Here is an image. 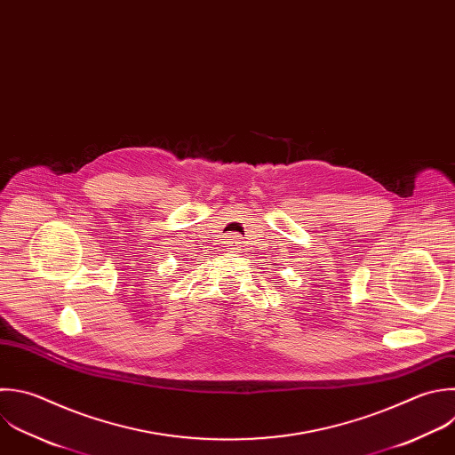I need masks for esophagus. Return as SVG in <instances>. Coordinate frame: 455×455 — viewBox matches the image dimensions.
Listing matches in <instances>:
<instances>
[{
  "mask_svg": "<svg viewBox=\"0 0 455 455\" xmlns=\"http://www.w3.org/2000/svg\"><path fill=\"white\" fill-rule=\"evenodd\" d=\"M240 236H228V247L229 249H238L240 247Z\"/></svg>",
  "mask_w": 455,
  "mask_h": 455,
  "instance_id": "esophagus-1",
  "label": "esophagus"
}]
</instances>
